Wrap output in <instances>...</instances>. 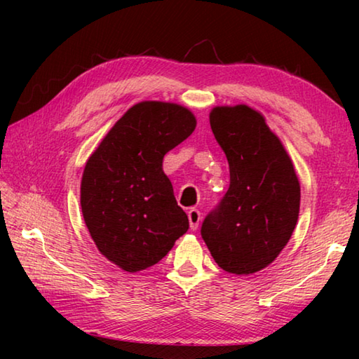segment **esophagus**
<instances>
[{
	"mask_svg": "<svg viewBox=\"0 0 359 359\" xmlns=\"http://www.w3.org/2000/svg\"><path fill=\"white\" fill-rule=\"evenodd\" d=\"M187 214H188V222H190V228H191L193 231L198 229L199 222H201V212L193 208V209L188 210Z\"/></svg>",
	"mask_w": 359,
	"mask_h": 359,
	"instance_id": "esophagus-1",
	"label": "esophagus"
}]
</instances>
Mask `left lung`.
Masks as SVG:
<instances>
[{"label":"left lung","instance_id":"1","mask_svg":"<svg viewBox=\"0 0 359 359\" xmlns=\"http://www.w3.org/2000/svg\"><path fill=\"white\" fill-rule=\"evenodd\" d=\"M210 128L229 165V188L201 226L223 271L255 274L288 244L299 217L301 185L293 161L264 115L247 104L215 106Z\"/></svg>","mask_w":359,"mask_h":359}]
</instances>
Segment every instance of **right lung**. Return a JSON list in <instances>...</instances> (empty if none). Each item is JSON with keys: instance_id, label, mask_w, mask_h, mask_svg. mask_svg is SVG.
Listing matches in <instances>:
<instances>
[{"instance_id": "obj_1", "label": "right lung", "mask_w": 359, "mask_h": 359, "mask_svg": "<svg viewBox=\"0 0 359 359\" xmlns=\"http://www.w3.org/2000/svg\"><path fill=\"white\" fill-rule=\"evenodd\" d=\"M196 128L190 109L141 101L130 107L85 163L81 208L101 255L126 272L156 264L188 229L163 158Z\"/></svg>"}]
</instances>
